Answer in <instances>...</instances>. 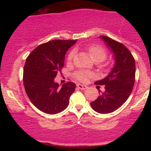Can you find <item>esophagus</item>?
<instances>
[{
  "instance_id": "esophagus-1",
  "label": "esophagus",
  "mask_w": 151,
  "mask_h": 151,
  "mask_svg": "<svg viewBox=\"0 0 151 151\" xmlns=\"http://www.w3.org/2000/svg\"><path fill=\"white\" fill-rule=\"evenodd\" d=\"M77 88H79V89H81V90H85L87 88H88L86 85H82V84H77Z\"/></svg>"
}]
</instances>
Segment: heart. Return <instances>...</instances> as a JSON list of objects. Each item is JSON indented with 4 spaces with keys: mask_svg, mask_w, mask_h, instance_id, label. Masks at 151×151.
<instances>
[{
    "mask_svg": "<svg viewBox=\"0 0 151 151\" xmlns=\"http://www.w3.org/2000/svg\"><path fill=\"white\" fill-rule=\"evenodd\" d=\"M91 58L96 62H101L104 60L107 57V52L103 47L98 45H91L87 47ZM75 55V50H71L67 55V61L71 63ZM93 74L85 70H80L74 72V77L80 82H86L89 78L92 77Z\"/></svg>",
    "mask_w": 151,
    "mask_h": 151,
    "instance_id": "heart-1",
    "label": "heart"
}]
</instances>
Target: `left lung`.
I'll return each instance as SVG.
<instances>
[{
	"label": "left lung",
	"mask_w": 151,
	"mask_h": 151,
	"mask_svg": "<svg viewBox=\"0 0 151 151\" xmlns=\"http://www.w3.org/2000/svg\"><path fill=\"white\" fill-rule=\"evenodd\" d=\"M100 37L113 51L115 64L107 77L95 83L96 85H105V91L91 102V106L96 112L106 114L121 107L132 93L136 67L133 55L125 45L107 36Z\"/></svg>",
	"instance_id": "obj_1"
}]
</instances>
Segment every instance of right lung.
<instances>
[{
    "label": "right lung",
    "instance_id": "add662e5",
    "mask_svg": "<svg viewBox=\"0 0 151 151\" xmlns=\"http://www.w3.org/2000/svg\"><path fill=\"white\" fill-rule=\"evenodd\" d=\"M76 40H52L40 45L29 54L23 70V84L29 99L47 114L64 110L76 85L64 83L60 88L54 79L64 66L67 50Z\"/></svg>",
    "mask_w": 151,
    "mask_h": 151
}]
</instances>
